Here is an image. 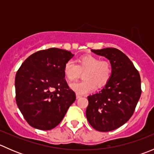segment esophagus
I'll return each mask as SVG.
<instances>
[{
    "mask_svg": "<svg viewBox=\"0 0 154 154\" xmlns=\"http://www.w3.org/2000/svg\"><path fill=\"white\" fill-rule=\"evenodd\" d=\"M76 97H77V99H79V98H80V97H81L82 96L80 95V94H76Z\"/></svg>",
    "mask_w": 154,
    "mask_h": 154,
    "instance_id": "esophagus-1",
    "label": "esophagus"
}]
</instances>
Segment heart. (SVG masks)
Instances as JSON below:
<instances>
[{"mask_svg":"<svg viewBox=\"0 0 154 154\" xmlns=\"http://www.w3.org/2000/svg\"><path fill=\"white\" fill-rule=\"evenodd\" d=\"M84 73L83 81L73 83L71 88L78 94H86L97 87L106 85L112 75V67L109 62L100 60L94 56H85L79 59L76 65L71 60L65 64L63 73L69 82L77 80Z\"/></svg>","mask_w":154,"mask_h":154,"instance_id":"1","label":"heart"}]
</instances>
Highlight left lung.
I'll list each match as a JSON object with an SVG mask.
<instances>
[{"label":"left lung","mask_w":154,"mask_h":154,"mask_svg":"<svg viewBox=\"0 0 154 154\" xmlns=\"http://www.w3.org/2000/svg\"><path fill=\"white\" fill-rule=\"evenodd\" d=\"M91 51L109 60L112 75L101 91L88 96L87 120L98 131H112L133 116L142 94L140 75L130 59L119 49L106 48Z\"/></svg>","instance_id":"obj_1"}]
</instances>
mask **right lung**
Instances as JSON below:
<instances>
[{"label":"right lung","instance_id":"1","mask_svg":"<svg viewBox=\"0 0 154 154\" xmlns=\"http://www.w3.org/2000/svg\"><path fill=\"white\" fill-rule=\"evenodd\" d=\"M52 48L37 51L22 63L15 75V100L31 127L49 130L61 122L76 94L68 86L63 68L73 57Z\"/></svg>","mask_w":154,"mask_h":154}]
</instances>
